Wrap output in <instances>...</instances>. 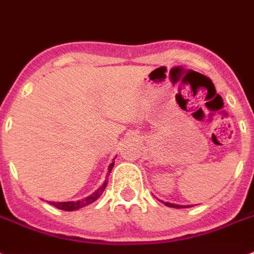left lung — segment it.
<instances>
[{"instance_id":"8db88e82","label":"left lung","mask_w":254,"mask_h":254,"mask_svg":"<svg viewBox=\"0 0 254 254\" xmlns=\"http://www.w3.org/2000/svg\"><path fill=\"white\" fill-rule=\"evenodd\" d=\"M166 206L170 207H176V209H185V207H190V206H183V205H176V203H170V202H163Z\"/></svg>"}]
</instances>
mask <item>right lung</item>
<instances>
[{"mask_svg": "<svg viewBox=\"0 0 254 254\" xmlns=\"http://www.w3.org/2000/svg\"><path fill=\"white\" fill-rule=\"evenodd\" d=\"M113 166H115V163H111V164H109V167H108L109 174H111V171H112ZM106 187H107V181L102 185V187L99 188L98 190L94 191L91 195H88V197H86V198H83V199H80V201L51 202V205L56 206V207L60 210H65V211H74V210H79V209H82V207H84V206L91 205L92 202L96 201V199H98L99 197L103 194V191H104Z\"/></svg>", "mask_w": 254, "mask_h": 254, "instance_id": "obj_1", "label": "right lung"}]
</instances>
